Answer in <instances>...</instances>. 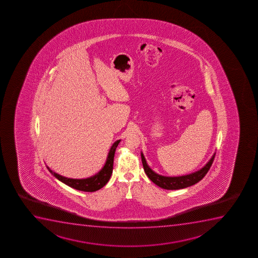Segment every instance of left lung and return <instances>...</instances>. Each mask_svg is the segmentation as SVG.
Returning <instances> with one entry per match:
<instances>
[{
	"mask_svg": "<svg viewBox=\"0 0 258 258\" xmlns=\"http://www.w3.org/2000/svg\"><path fill=\"white\" fill-rule=\"evenodd\" d=\"M216 153L213 154L212 158L210 159L209 161L201 169L198 170L194 173H189L186 175L182 176H164L155 173V171L149 167V165L146 161L145 157L143 155V152H141V157L143 161V168L145 171L146 174L148 175L149 179L157 185L160 187L167 190H178V189H183L188 186H191L200 181L206 176L207 172L209 171L210 167L212 166L214 157H215Z\"/></svg>",
	"mask_w": 258,
	"mask_h": 258,
	"instance_id": "obj_1",
	"label": "left lung"
}]
</instances>
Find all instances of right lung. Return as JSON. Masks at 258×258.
Instances as JSON below:
<instances>
[{
    "mask_svg": "<svg viewBox=\"0 0 258 258\" xmlns=\"http://www.w3.org/2000/svg\"><path fill=\"white\" fill-rule=\"evenodd\" d=\"M121 140H117L116 142L113 143L111 148L109 149V153L107 155L106 161L102 167V169L96 173L94 175L85 178V179H72V178H67L64 176L60 175L58 173H55L53 171L50 169V167H47L49 172L54 176L56 179H58L59 181L64 183L66 185L74 188L76 190L82 191H96L99 190L106 185L107 182L109 181L110 176L112 174L113 171V161H114V155H115V149L118 146L119 143Z\"/></svg>",
    "mask_w": 258,
    "mask_h": 258,
    "instance_id": "add662e5",
    "label": "right lung"
}]
</instances>
